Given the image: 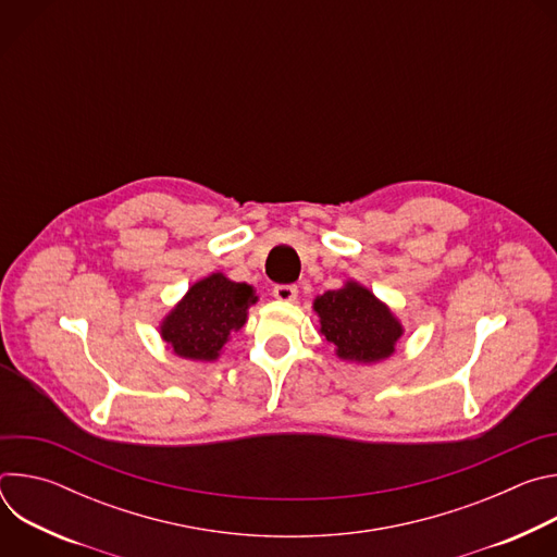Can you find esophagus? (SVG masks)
Segmentation results:
<instances>
[{"instance_id": "obj_1", "label": "esophagus", "mask_w": 557, "mask_h": 557, "mask_svg": "<svg viewBox=\"0 0 557 557\" xmlns=\"http://www.w3.org/2000/svg\"><path fill=\"white\" fill-rule=\"evenodd\" d=\"M273 297L280 301H295L297 299V286L295 284H277L273 288Z\"/></svg>"}]
</instances>
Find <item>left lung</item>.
<instances>
[{
	"mask_svg": "<svg viewBox=\"0 0 557 557\" xmlns=\"http://www.w3.org/2000/svg\"><path fill=\"white\" fill-rule=\"evenodd\" d=\"M312 310L320 317V335L335 346L339 359L350 363L368 366L392 357L406 333L389 306L355 280L317 295Z\"/></svg>",
	"mask_w": 557,
	"mask_h": 557,
	"instance_id": "obj_1",
	"label": "left lung"
}]
</instances>
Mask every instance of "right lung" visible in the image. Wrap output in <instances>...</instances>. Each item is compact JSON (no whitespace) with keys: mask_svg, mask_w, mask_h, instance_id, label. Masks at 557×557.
Wrapping results in <instances>:
<instances>
[{"mask_svg":"<svg viewBox=\"0 0 557 557\" xmlns=\"http://www.w3.org/2000/svg\"><path fill=\"white\" fill-rule=\"evenodd\" d=\"M256 301L253 286L233 282L224 273H211L191 284L165 314L161 337L183 359L215 361L231 335L247 324Z\"/></svg>","mask_w":557,"mask_h":557,"instance_id":"1","label":"right lung"}]
</instances>
